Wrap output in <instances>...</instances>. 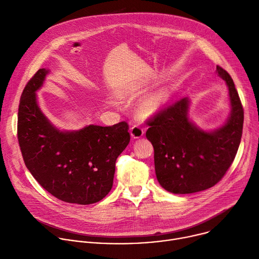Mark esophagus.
<instances>
[{
	"label": "esophagus",
	"mask_w": 259,
	"mask_h": 259,
	"mask_svg": "<svg viewBox=\"0 0 259 259\" xmlns=\"http://www.w3.org/2000/svg\"><path fill=\"white\" fill-rule=\"evenodd\" d=\"M130 134L132 136V138L134 139H137V138H140L143 134H144V130L140 127V126H133L131 127L130 129Z\"/></svg>",
	"instance_id": "1"
}]
</instances>
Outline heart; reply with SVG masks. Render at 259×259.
<instances>
[{
	"label": "heart",
	"instance_id": "1",
	"mask_svg": "<svg viewBox=\"0 0 259 259\" xmlns=\"http://www.w3.org/2000/svg\"><path fill=\"white\" fill-rule=\"evenodd\" d=\"M141 92H142L141 87L135 85L128 89L126 96L136 97L139 94H141ZM167 99H168V95L166 91L164 90L155 91L149 95H146L144 98H142L139 101L136 107V112L142 118H152L161 112Z\"/></svg>",
	"mask_w": 259,
	"mask_h": 259
}]
</instances>
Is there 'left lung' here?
Segmentation results:
<instances>
[{"label": "left lung", "mask_w": 259, "mask_h": 259, "mask_svg": "<svg viewBox=\"0 0 259 259\" xmlns=\"http://www.w3.org/2000/svg\"><path fill=\"white\" fill-rule=\"evenodd\" d=\"M216 72L226 81L231 115L220 128L207 132L189 119L190 100L181 98L163 108L147 125L145 135L155 150V170L161 187L173 194H193L213 186L231 167L241 142L244 109L229 72Z\"/></svg>", "instance_id": "obj_1"}]
</instances>
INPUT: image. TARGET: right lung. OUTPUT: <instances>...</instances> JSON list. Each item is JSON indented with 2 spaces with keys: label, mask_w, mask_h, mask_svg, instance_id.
<instances>
[{
  "label": "right lung",
  "mask_w": 259,
  "mask_h": 259,
  "mask_svg": "<svg viewBox=\"0 0 259 259\" xmlns=\"http://www.w3.org/2000/svg\"><path fill=\"white\" fill-rule=\"evenodd\" d=\"M49 72L40 68L20 97L17 136L26 168L55 198L89 205L112 190L116 161L130 141L128 124L60 131L42 113L36 94Z\"/></svg>",
  "instance_id": "1"
}]
</instances>
